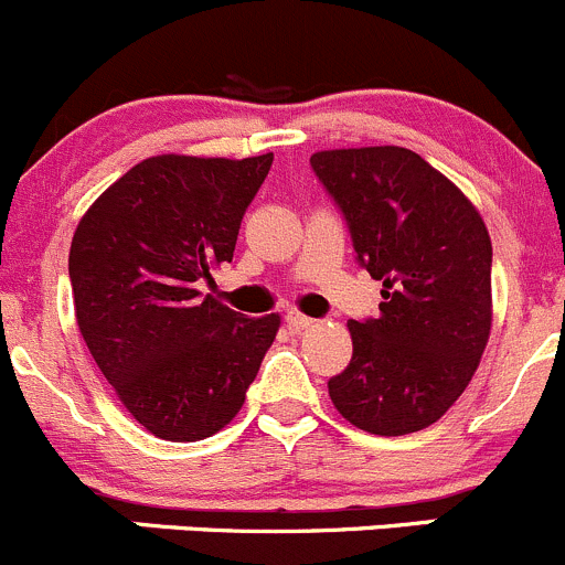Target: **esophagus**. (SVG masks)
<instances>
[{
  "instance_id": "34e87169",
  "label": "esophagus",
  "mask_w": 565,
  "mask_h": 565,
  "mask_svg": "<svg viewBox=\"0 0 565 565\" xmlns=\"http://www.w3.org/2000/svg\"><path fill=\"white\" fill-rule=\"evenodd\" d=\"M285 321H288V327L294 329V332H305V329H310L312 323H316V321H312L310 316H301L299 310H290V312H288V318H285Z\"/></svg>"
}]
</instances>
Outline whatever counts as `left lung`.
Returning a JSON list of instances; mask_svg holds the SVG:
<instances>
[{
  "mask_svg": "<svg viewBox=\"0 0 565 565\" xmlns=\"http://www.w3.org/2000/svg\"><path fill=\"white\" fill-rule=\"evenodd\" d=\"M310 164L384 299L376 318L349 321L354 354L329 379V398L367 434L423 431L459 401L489 343V231L470 198L409 148L318 150Z\"/></svg>",
  "mask_w": 565,
  "mask_h": 565,
  "instance_id": "1",
  "label": "left lung"
}]
</instances>
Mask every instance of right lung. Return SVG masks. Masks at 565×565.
<instances>
[{
    "label": "right lung",
    "instance_id": "add662e5",
    "mask_svg": "<svg viewBox=\"0 0 565 565\" xmlns=\"http://www.w3.org/2000/svg\"><path fill=\"white\" fill-rule=\"evenodd\" d=\"M271 161L150 156L95 200L71 242L82 338L128 415L167 443L222 431L280 329L277 312L247 318L200 290L233 260Z\"/></svg>",
    "mask_w": 565,
    "mask_h": 565
}]
</instances>
